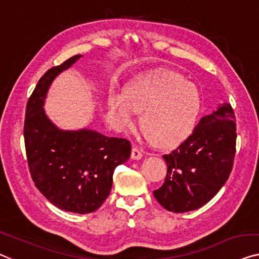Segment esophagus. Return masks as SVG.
<instances>
[{"label": "esophagus", "mask_w": 259, "mask_h": 259, "mask_svg": "<svg viewBox=\"0 0 259 259\" xmlns=\"http://www.w3.org/2000/svg\"><path fill=\"white\" fill-rule=\"evenodd\" d=\"M143 157V152L142 150L138 148V146H134L133 150H131V158L133 159H141V158Z\"/></svg>", "instance_id": "esophagus-1"}]
</instances>
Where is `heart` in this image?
Wrapping results in <instances>:
<instances>
[{
  "label": "heart",
  "mask_w": 259,
  "mask_h": 259,
  "mask_svg": "<svg viewBox=\"0 0 259 259\" xmlns=\"http://www.w3.org/2000/svg\"><path fill=\"white\" fill-rule=\"evenodd\" d=\"M110 113L121 125L142 111L140 124L154 145L171 148L190 136L201 113V94L176 73L164 72L134 81L126 93L108 99Z\"/></svg>",
  "instance_id": "1"
}]
</instances>
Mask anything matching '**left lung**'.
Returning <instances> with one entry per match:
<instances>
[{"label":"left lung","mask_w":259,"mask_h":259,"mask_svg":"<svg viewBox=\"0 0 259 259\" xmlns=\"http://www.w3.org/2000/svg\"><path fill=\"white\" fill-rule=\"evenodd\" d=\"M236 119L229 103L200 119L193 133L163 158L167 175L154 198L165 209L185 213L214 198L233 169Z\"/></svg>","instance_id":"obj_1"}]
</instances>
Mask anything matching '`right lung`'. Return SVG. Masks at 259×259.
Returning a JSON list of instances; mask_svg holds the SVG:
<instances>
[{
    "label": "right lung",
    "mask_w": 259,
    "mask_h": 259,
    "mask_svg": "<svg viewBox=\"0 0 259 259\" xmlns=\"http://www.w3.org/2000/svg\"><path fill=\"white\" fill-rule=\"evenodd\" d=\"M80 57L50 68L38 81L25 109L24 143L31 178L41 194L61 210L88 214L108 198L115 168L129 159L131 144L88 129L60 130L45 115L50 84Z\"/></svg>",
    "instance_id": "right-lung-1"
}]
</instances>
